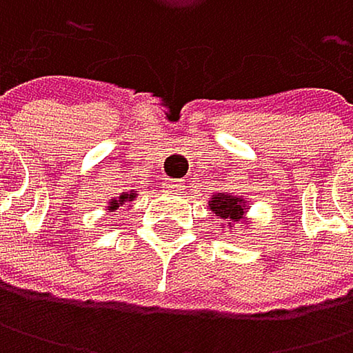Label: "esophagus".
<instances>
[{
	"mask_svg": "<svg viewBox=\"0 0 353 353\" xmlns=\"http://www.w3.org/2000/svg\"><path fill=\"white\" fill-rule=\"evenodd\" d=\"M162 191L169 195H180L184 191V182L182 180H165L162 182Z\"/></svg>",
	"mask_w": 353,
	"mask_h": 353,
	"instance_id": "1",
	"label": "esophagus"
}]
</instances>
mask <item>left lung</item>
<instances>
[{
  "instance_id": "8db88e82",
  "label": "left lung",
  "mask_w": 353,
  "mask_h": 353,
  "mask_svg": "<svg viewBox=\"0 0 353 353\" xmlns=\"http://www.w3.org/2000/svg\"><path fill=\"white\" fill-rule=\"evenodd\" d=\"M208 208L210 212L216 216L219 221H223V225L228 223L230 230H234L236 223H245V214L250 212V206H248V199L243 195H234V193H212L210 199H208Z\"/></svg>"
}]
</instances>
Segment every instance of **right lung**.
I'll return each mask as SVG.
<instances>
[{"label": "right lung", "mask_w": 353, "mask_h": 353, "mask_svg": "<svg viewBox=\"0 0 353 353\" xmlns=\"http://www.w3.org/2000/svg\"><path fill=\"white\" fill-rule=\"evenodd\" d=\"M139 195V191H128V193H121L119 197H112L110 201H108V210L110 212H114L119 206H123V203H130V201H134V197Z\"/></svg>", "instance_id": "1"}]
</instances>
